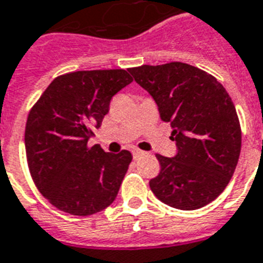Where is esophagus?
Returning <instances> with one entry per match:
<instances>
[{
	"instance_id": "esophagus-1",
	"label": "esophagus",
	"mask_w": 263,
	"mask_h": 263,
	"mask_svg": "<svg viewBox=\"0 0 263 263\" xmlns=\"http://www.w3.org/2000/svg\"><path fill=\"white\" fill-rule=\"evenodd\" d=\"M144 151H141V149H133V157H134V159H139L140 157H143L144 155Z\"/></svg>"
}]
</instances>
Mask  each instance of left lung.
I'll use <instances>...</instances> for the list:
<instances>
[{
    "instance_id": "1",
    "label": "left lung",
    "mask_w": 263,
    "mask_h": 263,
    "mask_svg": "<svg viewBox=\"0 0 263 263\" xmlns=\"http://www.w3.org/2000/svg\"><path fill=\"white\" fill-rule=\"evenodd\" d=\"M155 100L176 141L173 158L157 154L161 172L149 180L155 197L172 208H202L232 179L241 149V127L226 88L205 70L183 62L130 68Z\"/></svg>"
}]
</instances>
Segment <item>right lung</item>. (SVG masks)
Here are the masks:
<instances>
[{
  "instance_id": "right-lung-1",
  "label": "right lung",
  "mask_w": 263,
  "mask_h": 263,
  "mask_svg": "<svg viewBox=\"0 0 263 263\" xmlns=\"http://www.w3.org/2000/svg\"><path fill=\"white\" fill-rule=\"evenodd\" d=\"M133 82L124 69L61 74L31 106L25 129L27 166L37 190L59 211L97 214L115 201L129 151L88 147L116 92Z\"/></svg>"
}]
</instances>
